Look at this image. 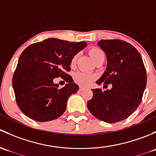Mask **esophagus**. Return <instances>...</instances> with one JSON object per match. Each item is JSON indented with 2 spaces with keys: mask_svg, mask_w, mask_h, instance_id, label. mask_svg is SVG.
Listing matches in <instances>:
<instances>
[{
  "mask_svg": "<svg viewBox=\"0 0 156 156\" xmlns=\"http://www.w3.org/2000/svg\"><path fill=\"white\" fill-rule=\"evenodd\" d=\"M85 89L84 87H82V86H79V90H84Z\"/></svg>",
  "mask_w": 156,
  "mask_h": 156,
  "instance_id": "34e87169",
  "label": "esophagus"
}]
</instances>
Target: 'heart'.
Segmentation results:
<instances>
[{"instance_id": "1", "label": "heart", "mask_w": 156, "mask_h": 156, "mask_svg": "<svg viewBox=\"0 0 156 156\" xmlns=\"http://www.w3.org/2000/svg\"><path fill=\"white\" fill-rule=\"evenodd\" d=\"M89 54L90 55V56L92 57V59H94V61L98 59L99 58L101 57V56H105L104 52H103L100 48H97V47H92V48H90ZM77 58H78V55H75V56L72 57L70 62L71 66H74L75 65ZM73 79L75 83L80 84V85L87 86L88 84H90L91 81L94 79V75L90 73H88V72L79 71V72H76L75 73H74Z\"/></svg>"}]
</instances>
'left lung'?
<instances>
[{
	"instance_id": "left-lung-1",
	"label": "left lung",
	"mask_w": 156,
	"mask_h": 156,
	"mask_svg": "<svg viewBox=\"0 0 156 156\" xmlns=\"http://www.w3.org/2000/svg\"><path fill=\"white\" fill-rule=\"evenodd\" d=\"M100 48L107 57L106 72L97 81L110 90L93 89V98L87 102L91 114L107 123L128 118L137 108L146 85V72L142 57L136 48L119 39L101 40Z\"/></svg>"
}]
</instances>
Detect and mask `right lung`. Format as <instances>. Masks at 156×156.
<instances>
[{
	"label": "right lung",
	"mask_w": 156,
	"mask_h": 156,
	"mask_svg": "<svg viewBox=\"0 0 156 156\" xmlns=\"http://www.w3.org/2000/svg\"><path fill=\"white\" fill-rule=\"evenodd\" d=\"M86 46L85 41L48 38L23 50L12 76V87L17 105L26 116L43 122L63 114L69 97L78 90L66 72L72 57ZM59 76L69 84L59 88L53 83Z\"/></svg>",
	"instance_id": "right-lung-1"
}]
</instances>
